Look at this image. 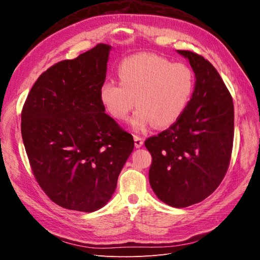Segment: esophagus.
Listing matches in <instances>:
<instances>
[{
	"instance_id": "obj_1",
	"label": "esophagus",
	"mask_w": 260,
	"mask_h": 260,
	"mask_svg": "<svg viewBox=\"0 0 260 260\" xmlns=\"http://www.w3.org/2000/svg\"><path fill=\"white\" fill-rule=\"evenodd\" d=\"M133 139H135V145H136L137 148H140L141 146L143 145V139L142 138L135 136V137H133Z\"/></svg>"
}]
</instances>
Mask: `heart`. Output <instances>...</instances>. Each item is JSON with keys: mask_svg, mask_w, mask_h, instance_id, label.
Returning a JSON list of instances; mask_svg holds the SVG:
<instances>
[{"mask_svg": "<svg viewBox=\"0 0 260 260\" xmlns=\"http://www.w3.org/2000/svg\"><path fill=\"white\" fill-rule=\"evenodd\" d=\"M118 77L119 82L109 80L101 85L100 102L109 116L123 121L137 100L139 109L131 125L139 132L154 124L168 128L176 123L186 111L195 89L190 67L153 54H138L123 60Z\"/></svg>", "mask_w": 260, "mask_h": 260, "instance_id": "obj_1", "label": "heart"}]
</instances>
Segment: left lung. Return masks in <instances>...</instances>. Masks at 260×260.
<instances>
[{"label":"left lung","mask_w":260,"mask_h":260,"mask_svg":"<svg viewBox=\"0 0 260 260\" xmlns=\"http://www.w3.org/2000/svg\"><path fill=\"white\" fill-rule=\"evenodd\" d=\"M190 61L195 89L180 119L145 141L152 155L148 178L154 193L167 205L198 204L221 183L229 167L233 136L232 96L216 68L201 55L177 51Z\"/></svg>","instance_id":"8db88e82"}]
</instances>
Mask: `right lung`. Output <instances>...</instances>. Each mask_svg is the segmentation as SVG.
Listing matches in <instances>:
<instances>
[{
  "label": "right lung",
  "mask_w": 260,
  "mask_h": 260,
  "mask_svg": "<svg viewBox=\"0 0 260 260\" xmlns=\"http://www.w3.org/2000/svg\"><path fill=\"white\" fill-rule=\"evenodd\" d=\"M111 50L100 43L53 65L38 78L22 107L21 137L31 169L62 208L92 212L106 205L135 147L99 98Z\"/></svg>",
  "instance_id": "obj_1"
}]
</instances>
